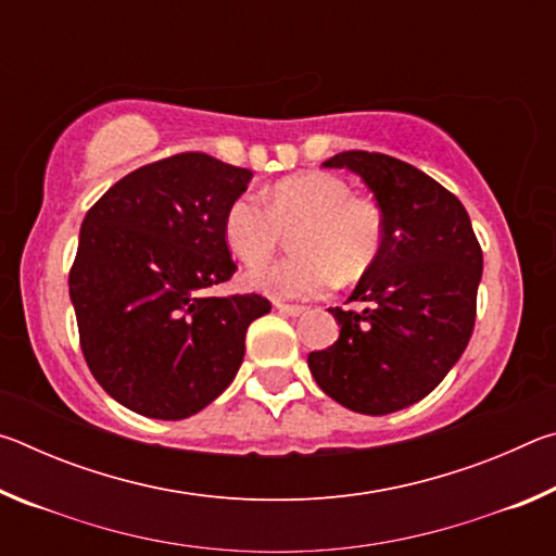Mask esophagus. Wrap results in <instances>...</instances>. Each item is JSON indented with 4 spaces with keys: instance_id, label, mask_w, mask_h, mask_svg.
Here are the masks:
<instances>
[{
    "instance_id": "34e87169",
    "label": "esophagus",
    "mask_w": 556,
    "mask_h": 556,
    "mask_svg": "<svg viewBox=\"0 0 556 556\" xmlns=\"http://www.w3.org/2000/svg\"><path fill=\"white\" fill-rule=\"evenodd\" d=\"M277 312L279 314H287V316H301L306 312V306H301V304H285V301H277Z\"/></svg>"
}]
</instances>
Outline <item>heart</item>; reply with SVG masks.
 <instances>
[{
    "label": "heart",
    "mask_w": 556,
    "mask_h": 556,
    "mask_svg": "<svg viewBox=\"0 0 556 556\" xmlns=\"http://www.w3.org/2000/svg\"><path fill=\"white\" fill-rule=\"evenodd\" d=\"M291 235L296 255L250 269L248 285L277 299L316 296L331 271L351 281L368 271L384 242V218L378 203L357 199L343 178L324 172L289 176L267 193H240L223 218V235L232 255L255 265L269 257Z\"/></svg>",
    "instance_id": "heart-1"
}]
</instances>
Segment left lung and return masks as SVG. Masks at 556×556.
<instances>
[{"mask_svg": "<svg viewBox=\"0 0 556 556\" xmlns=\"http://www.w3.org/2000/svg\"><path fill=\"white\" fill-rule=\"evenodd\" d=\"M324 166L363 178L384 242L348 299L363 308H328L341 336L308 353V370L343 407L390 414L425 400L466 351L483 252L460 201L417 166L378 152H341Z\"/></svg>", "mask_w": 556, "mask_h": 556, "instance_id": "1", "label": "left lung"}]
</instances>
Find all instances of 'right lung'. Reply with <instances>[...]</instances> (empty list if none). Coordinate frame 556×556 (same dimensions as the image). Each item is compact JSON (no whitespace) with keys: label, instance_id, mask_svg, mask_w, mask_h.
I'll return each mask as SVG.
<instances>
[{"label":"right lung","instance_id":"obj_1","mask_svg":"<svg viewBox=\"0 0 556 556\" xmlns=\"http://www.w3.org/2000/svg\"><path fill=\"white\" fill-rule=\"evenodd\" d=\"M250 178L208 154H176L119 178L83 220L68 275L80 348L127 409L186 419L238 375L248 326L271 304L205 289L238 269L223 218Z\"/></svg>","mask_w":556,"mask_h":556}]
</instances>
